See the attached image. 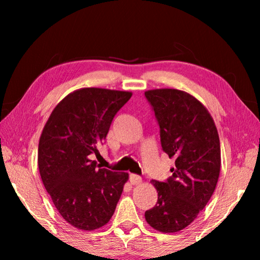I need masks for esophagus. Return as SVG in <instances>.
Returning a JSON list of instances; mask_svg holds the SVG:
<instances>
[{"label":"esophagus","instance_id":"1","mask_svg":"<svg viewBox=\"0 0 260 260\" xmlns=\"http://www.w3.org/2000/svg\"><path fill=\"white\" fill-rule=\"evenodd\" d=\"M129 181L132 184H139L142 182V178L138 174H131L129 175Z\"/></svg>","mask_w":260,"mask_h":260}]
</instances>
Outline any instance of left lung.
<instances>
[{"instance_id": "1", "label": "left lung", "mask_w": 260, "mask_h": 260, "mask_svg": "<svg viewBox=\"0 0 260 260\" xmlns=\"http://www.w3.org/2000/svg\"><path fill=\"white\" fill-rule=\"evenodd\" d=\"M144 96L159 125L162 151L175 159L169 179L151 181L158 200L144 217L155 230L175 233L196 219L217 186L221 165L218 131L204 105L186 91L165 88Z\"/></svg>"}]
</instances>
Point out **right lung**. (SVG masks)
I'll list each match as a JSON object with an SVG mask.
<instances>
[{
  "label": "right lung",
  "instance_id": "right-lung-1",
  "mask_svg": "<svg viewBox=\"0 0 260 260\" xmlns=\"http://www.w3.org/2000/svg\"><path fill=\"white\" fill-rule=\"evenodd\" d=\"M129 91L82 88L57 104L42 131L39 171L52 202L72 226L94 231L114 213L127 173L96 164L114 116L131 99Z\"/></svg>",
  "mask_w": 260,
  "mask_h": 260
}]
</instances>
